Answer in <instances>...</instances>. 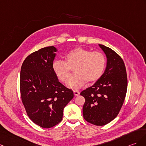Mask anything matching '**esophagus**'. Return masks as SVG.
<instances>
[{"instance_id":"esophagus-1","label":"esophagus","mask_w":146,"mask_h":146,"mask_svg":"<svg viewBox=\"0 0 146 146\" xmlns=\"http://www.w3.org/2000/svg\"><path fill=\"white\" fill-rule=\"evenodd\" d=\"M73 93H74V94L75 96H78L80 94V92L78 91H76V90H74L73 91Z\"/></svg>"}]
</instances>
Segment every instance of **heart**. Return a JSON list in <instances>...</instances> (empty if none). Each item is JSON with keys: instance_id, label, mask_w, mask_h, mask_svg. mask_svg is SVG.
I'll list each match as a JSON object with an SVG mask.
<instances>
[{"instance_id": "obj_1", "label": "heart", "mask_w": 146, "mask_h": 146, "mask_svg": "<svg viewBox=\"0 0 146 146\" xmlns=\"http://www.w3.org/2000/svg\"><path fill=\"white\" fill-rule=\"evenodd\" d=\"M65 62L55 60L52 68L55 75L62 82L65 83L69 79L72 69L74 74L70 78L67 86L78 89L85 84L95 82L102 76L106 66V58L100 52H91L78 47L66 53Z\"/></svg>"}]
</instances>
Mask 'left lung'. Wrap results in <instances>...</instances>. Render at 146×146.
I'll use <instances>...</instances> for the list:
<instances>
[{
    "label": "left lung",
    "instance_id": "1",
    "mask_svg": "<svg viewBox=\"0 0 146 146\" xmlns=\"http://www.w3.org/2000/svg\"><path fill=\"white\" fill-rule=\"evenodd\" d=\"M107 58L106 68L92 86L81 91L85 99L83 117L96 126L110 123L119 114L126 97L127 79L123 59L114 50L99 44Z\"/></svg>",
    "mask_w": 146,
    "mask_h": 146
}]
</instances>
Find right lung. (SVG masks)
<instances>
[{
    "label": "right lung",
    "instance_id": "right-lung-1",
    "mask_svg": "<svg viewBox=\"0 0 146 146\" xmlns=\"http://www.w3.org/2000/svg\"><path fill=\"white\" fill-rule=\"evenodd\" d=\"M56 51L51 46L31 53L20 71L23 104L30 119L43 128L55 126L62 120L64 108L74 96L73 91L59 82L53 72Z\"/></svg>",
    "mask_w": 146,
    "mask_h": 146
}]
</instances>
